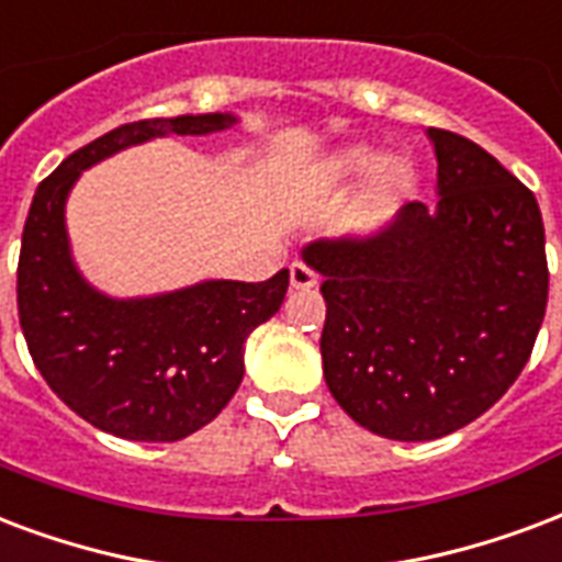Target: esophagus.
<instances>
[{"instance_id": "esophagus-1", "label": "esophagus", "mask_w": 562, "mask_h": 562, "mask_svg": "<svg viewBox=\"0 0 562 562\" xmlns=\"http://www.w3.org/2000/svg\"><path fill=\"white\" fill-rule=\"evenodd\" d=\"M289 282H292V289L306 292V289H315V285H318V273H315L313 268L301 265V261H294L292 268H289Z\"/></svg>"}]
</instances>
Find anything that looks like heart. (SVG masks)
I'll return each mask as SVG.
<instances>
[{
  "instance_id": "obj_1",
  "label": "heart",
  "mask_w": 562,
  "mask_h": 562,
  "mask_svg": "<svg viewBox=\"0 0 562 562\" xmlns=\"http://www.w3.org/2000/svg\"><path fill=\"white\" fill-rule=\"evenodd\" d=\"M376 166L372 167L371 164ZM363 172H369V187L390 196V193H402L414 178V169L402 157V154H384L375 160V148L372 145H348L342 151H336L327 164H324V176L330 181H355Z\"/></svg>"
}]
</instances>
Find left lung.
<instances>
[{
	"instance_id": "1",
	"label": "left lung",
	"mask_w": 562,
	"mask_h": 562,
	"mask_svg": "<svg viewBox=\"0 0 562 562\" xmlns=\"http://www.w3.org/2000/svg\"><path fill=\"white\" fill-rule=\"evenodd\" d=\"M438 202H408L375 235L322 238L324 381L348 417L390 440L468 426L515 384L548 303L536 196L492 154L429 127Z\"/></svg>"
}]
</instances>
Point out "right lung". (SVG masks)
<instances>
[{"mask_svg":"<svg viewBox=\"0 0 562 562\" xmlns=\"http://www.w3.org/2000/svg\"><path fill=\"white\" fill-rule=\"evenodd\" d=\"M228 112L145 119L82 145L35 190L16 265V310L49 390L94 429L124 440H181L235 396L244 342L282 306L289 270L265 282L205 280L154 297H110L70 256L65 202L82 169L154 136H205Z\"/></svg>","mask_w":562,"mask_h":562,"instance_id":"obj_1","label":"right lung"}]
</instances>
